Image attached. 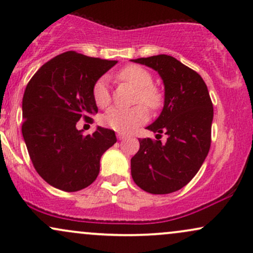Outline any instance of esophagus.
I'll list each match as a JSON object with an SVG mask.
<instances>
[{"mask_svg": "<svg viewBox=\"0 0 253 253\" xmlns=\"http://www.w3.org/2000/svg\"><path fill=\"white\" fill-rule=\"evenodd\" d=\"M117 136H118V139H120V140H124V139H126V134H124V133H118Z\"/></svg>", "mask_w": 253, "mask_h": 253, "instance_id": "34e87169", "label": "esophagus"}]
</instances>
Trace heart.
Listing matches in <instances>:
<instances>
[{
    "mask_svg": "<svg viewBox=\"0 0 253 253\" xmlns=\"http://www.w3.org/2000/svg\"><path fill=\"white\" fill-rule=\"evenodd\" d=\"M117 77L120 81L130 84L136 88L135 103H144L147 108L156 110L163 103V94L153 85V77L146 69L139 65H127L118 72ZM92 100L98 108H106L112 102V96L108 88V78H98L92 86ZM147 109L143 104L130 109L112 108L102 117V124L109 128L120 133L130 132L134 127L144 124L147 120Z\"/></svg>",
    "mask_w": 253,
    "mask_h": 253,
    "instance_id": "heart-1",
    "label": "heart"
}]
</instances>
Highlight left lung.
Segmentation results:
<instances>
[{"label": "left lung", "mask_w": 253, "mask_h": 253, "mask_svg": "<svg viewBox=\"0 0 253 253\" xmlns=\"http://www.w3.org/2000/svg\"><path fill=\"white\" fill-rule=\"evenodd\" d=\"M133 62L158 71L165 88L164 108L146 127L157 140L139 139L140 149L130 159L133 181L147 193H173L193 179L210 152L213 103L202 77L176 58L158 54ZM162 132L167 143L159 140Z\"/></svg>", "instance_id": "1"}]
</instances>
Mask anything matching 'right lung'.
Returning a JSON list of instances; mask_svg holds the SVG:
<instances>
[{
  "label": "right lung",
  "instance_id": "right-lung-1",
  "mask_svg": "<svg viewBox=\"0 0 253 253\" xmlns=\"http://www.w3.org/2000/svg\"><path fill=\"white\" fill-rule=\"evenodd\" d=\"M117 60L68 51L45 63L22 98V135L34 169L52 187L78 191L96 179L100 159L117 143L115 132L97 127L84 135L80 119L97 113L92 86Z\"/></svg>",
  "mask_w": 253,
  "mask_h": 253
}]
</instances>
